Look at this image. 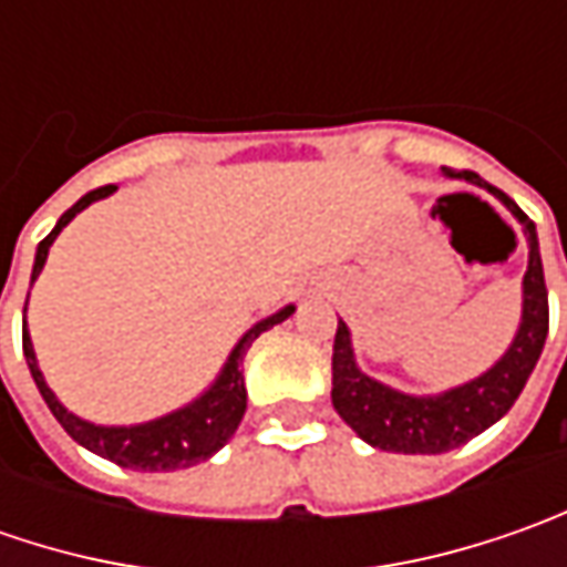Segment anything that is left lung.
Returning a JSON list of instances; mask_svg holds the SVG:
<instances>
[{"mask_svg": "<svg viewBox=\"0 0 567 567\" xmlns=\"http://www.w3.org/2000/svg\"><path fill=\"white\" fill-rule=\"evenodd\" d=\"M464 179H470L473 186L489 188L492 195L524 224L530 261H527V274H524L520 328L514 334L508 353L480 379L467 381L461 388H451L435 398H413V394H401V391L360 372V365L353 360V347H350V331L343 321H338L334 357H331V401H334L340 420L350 425L362 442L381 447V451L445 454L451 447L467 445L470 439L486 432L492 423H498L512 410L530 379L536 360L543 353L546 334H549V293H546L534 220L514 205L505 192L486 186L476 173H464Z\"/></svg>", "mask_w": 567, "mask_h": 567, "instance_id": "1", "label": "left lung"}]
</instances>
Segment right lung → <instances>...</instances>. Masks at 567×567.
Returning a JSON list of instances; mask_svg holds the SVG:
<instances>
[{
  "mask_svg": "<svg viewBox=\"0 0 567 567\" xmlns=\"http://www.w3.org/2000/svg\"><path fill=\"white\" fill-rule=\"evenodd\" d=\"M116 186H100L94 192H87L81 202L69 207L59 224L53 227V233L37 246V258H33V274L31 284L37 280V274L43 271L47 265V255H50V246L53 239L62 233V227L81 214L91 202H100L106 195H113ZM28 309V302H24ZM293 306H284L280 312L261 318L255 328H249L243 340L233 347L224 372L217 375V381L207 388L205 394L198 401H192L183 410L176 413H166L161 420H151V423L142 425H94L87 420H81L75 413H69L62 403L55 401V394L50 391V384L43 381V372L37 365V357H33V343L31 334H28V324H24V360H28V369H31L33 381L43 394L47 406L53 410V416L59 420V425L75 439L78 445H84L87 451H94L100 457L120 464V467L132 470H147V473H169V470H183L195 467L207 461L210 454H217L220 447L227 445L233 439V432L243 423V413H246V379H243V360L249 353V347L255 343L258 334H265L268 328L280 324L284 318L293 316Z\"/></svg>",
  "mask_w": 567,
  "mask_h": 567,
  "instance_id": "1",
  "label": "right lung"
}]
</instances>
